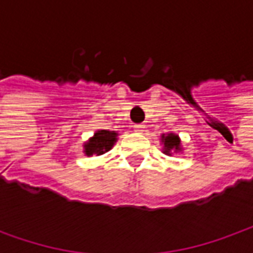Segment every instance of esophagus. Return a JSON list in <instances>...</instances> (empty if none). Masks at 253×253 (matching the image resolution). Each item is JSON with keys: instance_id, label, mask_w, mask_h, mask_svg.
Listing matches in <instances>:
<instances>
[{"instance_id": "obj_1", "label": "esophagus", "mask_w": 253, "mask_h": 253, "mask_svg": "<svg viewBox=\"0 0 253 253\" xmlns=\"http://www.w3.org/2000/svg\"><path fill=\"white\" fill-rule=\"evenodd\" d=\"M134 131L139 132V134L145 131V125H135V126H134Z\"/></svg>"}]
</instances>
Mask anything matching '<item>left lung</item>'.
Returning <instances> with one entry per match:
<instances>
[{"label": "left lung", "mask_w": 253, "mask_h": 253, "mask_svg": "<svg viewBox=\"0 0 253 253\" xmlns=\"http://www.w3.org/2000/svg\"><path fill=\"white\" fill-rule=\"evenodd\" d=\"M161 142L164 145V153L170 156L172 153L181 152V142L179 135H176L173 132L170 134H163L161 135Z\"/></svg>", "instance_id": "8db88e82"}]
</instances>
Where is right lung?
Listing matches in <instances>:
<instances>
[{
  "instance_id": "1",
  "label": "right lung",
  "mask_w": 253,
  "mask_h": 253,
  "mask_svg": "<svg viewBox=\"0 0 253 253\" xmlns=\"http://www.w3.org/2000/svg\"><path fill=\"white\" fill-rule=\"evenodd\" d=\"M118 132L108 131V130H99L94 132L92 138H89L86 142L84 143V153L86 156H93V154H104L110 150L114 143L118 139Z\"/></svg>"
}]
</instances>
